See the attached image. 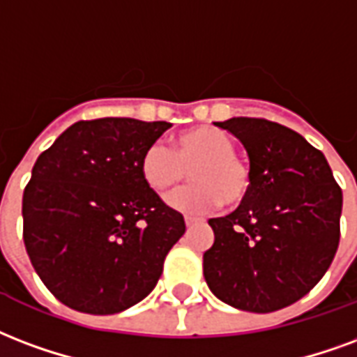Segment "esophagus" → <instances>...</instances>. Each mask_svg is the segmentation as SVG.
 <instances>
[{"instance_id":"1","label":"esophagus","mask_w":357,"mask_h":357,"mask_svg":"<svg viewBox=\"0 0 357 357\" xmlns=\"http://www.w3.org/2000/svg\"><path fill=\"white\" fill-rule=\"evenodd\" d=\"M197 221H199V219H197V218H189V215H187V218H185V225L191 227L192 223H197Z\"/></svg>"}]
</instances>
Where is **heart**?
<instances>
[{
    "instance_id": "obj_1",
    "label": "heart",
    "mask_w": 357,
    "mask_h": 357,
    "mask_svg": "<svg viewBox=\"0 0 357 357\" xmlns=\"http://www.w3.org/2000/svg\"><path fill=\"white\" fill-rule=\"evenodd\" d=\"M234 151V139L225 130L192 126L172 138V151L165 145H149L139 158V174L151 191L165 195L192 167L195 185L168 195L166 204L183 213L208 212L221 202L232 208L244 202L252 189V170Z\"/></svg>"
}]
</instances>
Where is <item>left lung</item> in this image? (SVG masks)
Here are the masks:
<instances>
[{"label":"left lung","instance_id":"8db88e82","mask_svg":"<svg viewBox=\"0 0 357 357\" xmlns=\"http://www.w3.org/2000/svg\"><path fill=\"white\" fill-rule=\"evenodd\" d=\"M215 126L244 145L252 189L225 218H213L204 278L227 305L274 312L305 297L333 261L342 191L324 153L265 119L232 117Z\"/></svg>","mask_w":357,"mask_h":357}]
</instances>
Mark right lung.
I'll list each match as a JSON object with an SVG mask.
<instances>
[{"label": "right lung", "instance_id": "1", "mask_svg": "<svg viewBox=\"0 0 357 357\" xmlns=\"http://www.w3.org/2000/svg\"><path fill=\"white\" fill-rule=\"evenodd\" d=\"M170 126L128 117L79 121L36 160L22 197L24 244L66 306L117 314L157 286L185 221L147 187L139 158Z\"/></svg>", "mask_w": 357, "mask_h": 357}]
</instances>
